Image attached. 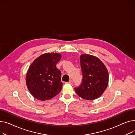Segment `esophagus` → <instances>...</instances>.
Masks as SVG:
<instances>
[{
	"mask_svg": "<svg viewBox=\"0 0 135 135\" xmlns=\"http://www.w3.org/2000/svg\"><path fill=\"white\" fill-rule=\"evenodd\" d=\"M68 83H69V84H73V81H71V80H70V81H69L68 82H67Z\"/></svg>",
	"mask_w": 135,
	"mask_h": 135,
	"instance_id": "34e87169",
	"label": "esophagus"
}]
</instances>
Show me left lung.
<instances>
[{"label": "left lung", "instance_id": "obj_1", "mask_svg": "<svg viewBox=\"0 0 135 135\" xmlns=\"http://www.w3.org/2000/svg\"><path fill=\"white\" fill-rule=\"evenodd\" d=\"M83 75L81 85L75 88L79 97L87 100L99 98L107 88L108 83V70L98 58L89 54L80 56Z\"/></svg>", "mask_w": 135, "mask_h": 135}]
</instances>
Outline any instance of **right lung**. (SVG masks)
Listing matches in <instances>:
<instances>
[{"instance_id": "right-lung-1", "label": "right lung", "mask_w": 135, "mask_h": 135, "mask_svg": "<svg viewBox=\"0 0 135 135\" xmlns=\"http://www.w3.org/2000/svg\"><path fill=\"white\" fill-rule=\"evenodd\" d=\"M61 57V54L58 53H45L37 58L29 66L26 84L35 98L41 101L50 100L61 90V73L56 67Z\"/></svg>"}]
</instances>
